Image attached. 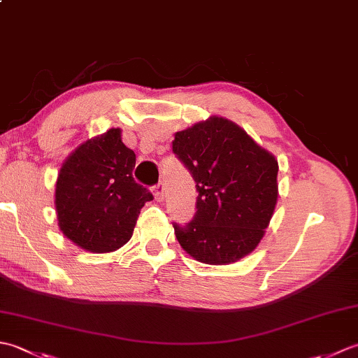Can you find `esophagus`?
I'll return each mask as SVG.
<instances>
[{
  "mask_svg": "<svg viewBox=\"0 0 358 358\" xmlns=\"http://www.w3.org/2000/svg\"><path fill=\"white\" fill-rule=\"evenodd\" d=\"M152 191H154V195H155V200L157 201H163L164 200V183L163 181H159L158 185H155L154 187H152Z\"/></svg>",
  "mask_w": 358,
  "mask_h": 358,
  "instance_id": "esophagus-1",
  "label": "esophagus"
}]
</instances>
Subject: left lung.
<instances>
[{
	"label": "left lung",
	"instance_id": "1",
	"mask_svg": "<svg viewBox=\"0 0 358 358\" xmlns=\"http://www.w3.org/2000/svg\"><path fill=\"white\" fill-rule=\"evenodd\" d=\"M172 152L199 192L191 222L173 223L181 248L206 264H229L252 252L277 204L275 157L222 117L175 134Z\"/></svg>",
	"mask_w": 358,
	"mask_h": 358
}]
</instances>
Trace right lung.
<instances>
[{
	"label": "right lung",
	"instance_id": "obj_1",
	"mask_svg": "<svg viewBox=\"0 0 358 358\" xmlns=\"http://www.w3.org/2000/svg\"><path fill=\"white\" fill-rule=\"evenodd\" d=\"M135 154L121 141L120 129L83 143L58 173V226L75 245L104 254L131 240L144 203L154 200L136 183Z\"/></svg>",
	"mask_w": 358,
	"mask_h": 358
}]
</instances>
